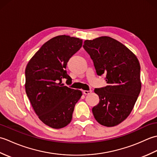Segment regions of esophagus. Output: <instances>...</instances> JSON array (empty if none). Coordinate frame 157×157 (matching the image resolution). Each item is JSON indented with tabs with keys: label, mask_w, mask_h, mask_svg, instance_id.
Masks as SVG:
<instances>
[{
	"label": "esophagus",
	"mask_w": 157,
	"mask_h": 157,
	"mask_svg": "<svg viewBox=\"0 0 157 157\" xmlns=\"http://www.w3.org/2000/svg\"><path fill=\"white\" fill-rule=\"evenodd\" d=\"M92 92V90H84L83 91V94H84L85 95H88L90 94Z\"/></svg>",
	"instance_id": "esophagus-1"
}]
</instances>
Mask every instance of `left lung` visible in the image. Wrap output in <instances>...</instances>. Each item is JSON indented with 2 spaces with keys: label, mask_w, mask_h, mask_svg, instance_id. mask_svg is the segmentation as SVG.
<instances>
[{
  "label": "left lung",
  "mask_w": 157,
  "mask_h": 157,
  "mask_svg": "<svg viewBox=\"0 0 157 157\" xmlns=\"http://www.w3.org/2000/svg\"><path fill=\"white\" fill-rule=\"evenodd\" d=\"M83 47L92 59L98 75H106L107 86L95 88L99 103L92 108L95 119L106 127L128 117L141 90L140 65L136 56L109 36L86 40Z\"/></svg>",
  "instance_id": "obj_1"
}]
</instances>
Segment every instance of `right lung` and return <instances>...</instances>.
<instances>
[{
	"label": "right lung",
	"mask_w": 157,
	"mask_h": 157,
	"mask_svg": "<svg viewBox=\"0 0 157 157\" xmlns=\"http://www.w3.org/2000/svg\"><path fill=\"white\" fill-rule=\"evenodd\" d=\"M82 46V40L58 36L44 43L25 68V92L36 115L54 129L67 125L82 92L62 84L71 79L65 70L69 59Z\"/></svg>",
	"instance_id": "add662e5"
}]
</instances>
